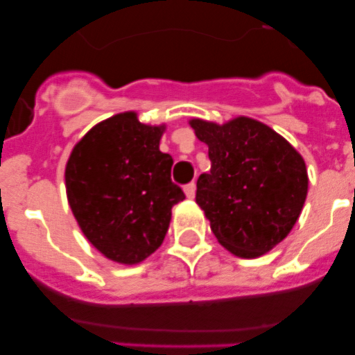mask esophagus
<instances>
[{"label":"esophagus","mask_w":355,"mask_h":355,"mask_svg":"<svg viewBox=\"0 0 355 355\" xmlns=\"http://www.w3.org/2000/svg\"><path fill=\"white\" fill-rule=\"evenodd\" d=\"M184 192H185V196H187L189 199H194V196H196V184H194V182H191V184L185 185Z\"/></svg>","instance_id":"34e87169"}]
</instances>
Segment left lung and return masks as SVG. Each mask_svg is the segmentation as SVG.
Segmentation results:
<instances>
[{
    "label": "left lung",
    "instance_id": "left-lung-1",
    "mask_svg": "<svg viewBox=\"0 0 355 355\" xmlns=\"http://www.w3.org/2000/svg\"><path fill=\"white\" fill-rule=\"evenodd\" d=\"M207 146L209 173L198 178L196 202L225 249L259 257L290 234L307 196L306 163L290 142L261 121L237 116L223 125L192 118Z\"/></svg>",
    "mask_w": 355,
    "mask_h": 355
}]
</instances>
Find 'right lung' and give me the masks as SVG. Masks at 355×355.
Returning <instances> with one entry per match:
<instances>
[{"instance_id":"obj_1","label":"right lung","mask_w":355,"mask_h":355,"mask_svg":"<svg viewBox=\"0 0 355 355\" xmlns=\"http://www.w3.org/2000/svg\"><path fill=\"white\" fill-rule=\"evenodd\" d=\"M164 125L127 111L94 125L67 161V198L82 234L114 263L137 264L163 244L171 207L185 199L159 151Z\"/></svg>"}]
</instances>
